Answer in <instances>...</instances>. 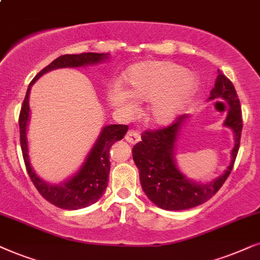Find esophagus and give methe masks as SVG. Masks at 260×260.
Here are the masks:
<instances>
[{"mask_svg": "<svg viewBox=\"0 0 260 260\" xmlns=\"http://www.w3.org/2000/svg\"><path fill=\"white\" fill-rule=\"evenodd\" d=\"M124 139H126L127 143H129V144H136V143H138V141L140 140V136L136 132V131L129 129V131H128V132L126 133V137H124Z\"/></svg>", "mask_w": 260, "mask_h": 260, "instance_id": "obj_1", "label": "esophagus"}]
</instances>
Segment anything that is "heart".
Returning <instances> with one entry per match:
<instances>
[{
  "mask_svg": "<svg viewBox=\"0 0 260 260\" xmlns=\"http://www.w3.org/2000/svg\"><path fill=\"white\" fill-rule=\"evenodd\" d=\"M195 88V81L181 65L171 61H148L131 71L126 93L110 92L114 107L128 108L127 96L137 101L152 102L148 117L155 123H168L181 112Z\"/></svg>",
  "mask_w": 260,
  "mask_h": 260,
  "instance_id": "heart-1",
  "label": "heart"
}]
</instances>
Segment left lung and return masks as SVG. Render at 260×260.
<instances>
[{
  "label": "left lung",
  "instance_id": "8db88e82",
  "mask_svg": "<svg viewBox=\"0 0 260 260\" xmlns=\"http://www.w3.org/2000/svg\"><path fill=\"white\" fill-rule=\"evenodd\" d=\"M214 99H223L230 103L224 126L231 127L235 133V146L232 150L231 164L226 172L215 181L207 184L193 183L186 179L176 168L174 145L185 115L178 116L165 127L147 129L141 137V141L133 146V160L139 170L141 186L148 199L159 208L183 210L202 205L219 191L230 176L240 146L243 119L240 101L233 83L220 70L215 86L210 92L209 100Z\"/></svg>",
  "mask_w": 260,
  "mask_h": 260
}]
</instances>
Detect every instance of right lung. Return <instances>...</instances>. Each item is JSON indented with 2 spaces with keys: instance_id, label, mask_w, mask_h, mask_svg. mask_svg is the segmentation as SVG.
<instances>
[{
  "instance_id": "right-lung-1",
  "label": "right lung",
  "mask_w": 260,
  "mask_h": 260,
  "mask_svg": "<svg viewBox=\"0 0 260 260\" xmlns=\"http://www.w3.org/2000/svg\"><path fill=\"white\" fill-rule=\"evenodd\" d=\"M107 58L103 53H81V54H64L54 59L46 68H44L29 83L27 89L25 100H23L21 110L19 115L20 126V144H21L22 157L28 172L30 181L33 182L38 191L45 200L52 205L61 209H79L91 206L100 197L103 195L108 185V176L110 170L109 150L114 143L121 140L126 134L127 124H109L102 129L101 136L99 137L95 146L92 147L84 165L82 166L78 174H76L71 179L63 183L61 185H51L44 182L36 175L30 168L28 154H27V138L26 128L29 116L28 98L29 90L33 83L44 75L54 69L60 68H77L86 64H95Z\"/></svg>"
}]
</instances>
